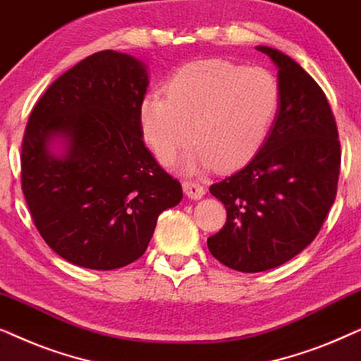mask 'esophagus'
Segmentation results:
<instances>
[{
    "instance_id": "obj_1",
    "label": "esophagus",
    "mask_w": 361,
    "mask_h": 361,
    "mask_svg": "<svg viewBox=\"0 0 361 361\" xmlns=\"http://www.w3.org/2000/svg\"><path fill=\"white\" fill-rule=\"evenodd\" d=\"M182 189H184V194L189 197L190 200H199L205 195V189L195 182H184L182 184Z\"/></svg>"
}]
</instances>
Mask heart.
Segmentation results:
<instances>
[{
  "label": "heart",
  "instance_id": "obj_1",
  "mask_svg": "<svg viewBox=\"0 0 361 361\" xmlns=\"http://www.w3.org/2000/svg\"><path fill=\"white\" fill-rule=\"evenodd\" d=\"M281 88L274 73L221 59L177 68L166 95L149 92L140 103V128L157 159L171 162L187 142L185 172L216 166L236 169L253 159L276 120Z\"/></svg>",
  "mask_w": 361,
  "mask_h": 361
}]
</instances>
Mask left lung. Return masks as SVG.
<instances>
[{
    "label": "left lung",
    "mask_w": 361,
    "mask_h": 361,
    "mask_svg": "<svg viewBox=\"0 0 361 361\" xmlns=\"http://www.w3.org/2000/svg\"><path fill=\"white\" fill-rule=\"evenodd\" d=\"M256 49L278 68V115L258 154L210 185L225 205L226 224L207 246L241 273L278 268L312 243L337 195L342 156L322 88L284 52Z\"/></svg>",
    "instance_id": "1"
}]
</instances>
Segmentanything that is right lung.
I'll use <instances>...</instances> for the list:
<instances>
[{
	"label": "right lung",
	"mask_w": 361,
	"mask_h": 361,
	"mask_svg": "<svg viewBox=\"0 0 361 361\" xmlns=\"http://www.w3.org/2000/svg\"><path fill=\"white\" fill-rule=\"evenodd\" d=\"M147 66L102 51L62 73L29 116L23 192L34 225L68 263L110 271L145 255L157 216L182 200L142 141Z\"/></svg>",
	"instance_id": "right-lung-1"
}]
</instances>
